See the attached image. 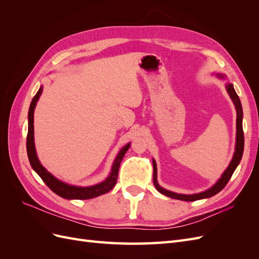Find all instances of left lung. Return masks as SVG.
I'll return each instance as SVG.
<instances>
[{"instance_id":"8db88e82","label":"left lung","mask_w":259,"mask_h":259,"mask_svg":"<svg viewBox=\"0 0 259 259\" xmlns=\"http://www.w3.org/2000/svg\"><path fill=\"white\" fill-rule=\"evenodd\" d=\"M227 92H228L229 96L231 97L234 106H236L237 109V143H236V152H234L233 158L229 164V166L227 167V169L225 170V173L223 174V176L221 177V179L210 188V189L201 192V193H197V194H178L175 192H171L168 190L163 189L162 187L159 186L158 182H156V165L155 162L153 161V183L154 186L156 188L160 193L166 195L168 198H173L176 200H182V201H197V200H201V199H205V198H210L213 195L217 194L219 191H222L225 186L228 184V182L230 180L233 171L236 170L237 166L239 165V163L242 159L243 155V150H244V134H243V127H242V117H243V111H242V106H241V101L239 96L237 95L236 91L233 89L232 84H227L226 85Z\"/></svg>"}]
</instances>
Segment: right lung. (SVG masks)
Instances as JSON below:
<instances>
[{
	"label": "right lung",
	"mask_w": 259,
	"mask_h": 259,
	"mask_svg": "<svg viewBox=\"0 0 259 259\" xmlns=\"http://www.w3.org/2000/svg\"><path fill=\"white\" fill-rule=\"evenodd\" d=\"M42 86L40 90L37 91L35 94V96L33 97L32 101H31V105L29 108V113H28V120H29V126H28V135H27V153H28V158L29 162L31 164V166L36 171L37 175L42 178L43 182L46 184L50 189L58 194L59 197L64 198V199H77V200H88V199H93L99 197L101 194H105L107 192L110 191L112 188L115 186L116 180H117V174H119V168H120V164L123 159L124 154L126 153L130 148V144L125 146L122 150L117 154V156L114 160L113 166L111 169V173L109 175V177L105 180V182L100 183L95 186H91V187H76V186H71V185H67L65 183L60 182L57 178H55L51 173H49L46 170L42 164L38 161L36 152H35V147H34V137H33V133H34V127H33V114H34V108L37 103L38 98H40L41 94H42Z\"/></svg>",
	"instance_id": "right-lung-1"
}]
</instances>
